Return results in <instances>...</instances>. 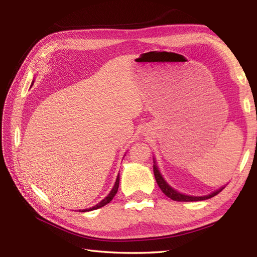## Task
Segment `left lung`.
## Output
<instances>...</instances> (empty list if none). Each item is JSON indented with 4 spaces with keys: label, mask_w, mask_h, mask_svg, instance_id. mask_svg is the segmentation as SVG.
<instances>
[{
    "label": "left lung",
    "mask_w": 257,
    "mask_h": 257,
    "mask_svg": "<svg viewBox=\"0 0 257 257\" xmlns=\"http://www.w3.org/2000/svg\"><path fill=\"white\" fill-rule=\"evenodd\" d=\"M156 163V162H155ZM154 173H155V178H156V181L159 185V188L161 189V191L163 193H165L168 198L172 199L173 201H179V202H192V201H202V200H207L212 198V196H215L216 194H219L221 191L224 189V188H221L220 190L215 191V192H213L209 195H205V196H191V195H187V194H182L178 192L174 189H172L170 185H169L166 181L165 179L162 178V176L160 174L159 170H158V168L156 165H154Z\"/></svg>",
    "instance_id": "8db88e82"
}]
</instances>
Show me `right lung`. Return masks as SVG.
I'll list each match as a JSON object with an SVG mask.
<instances>
[{"label":"right lung","instance_id":"1","mask_svg":"<svg viewBox=\"0 0 257 257\" xmlns=\"http://www.w3.org/2000/svg\"><path fill=\"white\" fill-rule=\"evenodd\" d=\"M118 187H119V174H118V177H117V180H116V183H114V185H113V188H112V190L110 191V193H109L105 199H103L102 201H100L99 203L98 204H96L95 206H92V207H90V209H86V210H84V211H79V212H86V211H92V210H97V209H99V207H101V206H103V205H106V204H108L109 202H110L112 199H113V196L116 195V193H117V191H118Z\"/></svg>","mask_w":257,"mask_h":257}]
</instances>
